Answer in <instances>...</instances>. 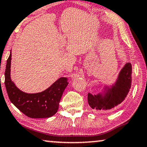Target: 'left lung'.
Listing matches in <instances>:
<instances>
[{"label":"left lung","mask_w":147,"mask_h":147,"mask_svg":"<svg viewBox=\"0 0 147 147\" xmlns=\"http://www.w3.org/2000/svg\"><path fill=\"white\" fill-rule=\"evenodd\" d=\"M132 66L128 62L119 72L118 80L111 88L107 87L105 95H92L88 93V103L91 108L96 110H110L121 103L129 91L132 81ZM107 88V87H106Z\"/></svg>","instance_id":"obj_1"}]
</instances>
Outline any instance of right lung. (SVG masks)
<instances>
[{
	"instance_id": "1",
	"label": "right lung",
	"mask_w": 147,
	"mask_h": 147,
	"mask_svg": "<svg viewBox=\"0 0 147 147\" xmlns=\"http://www.w3.org/2000/svg\"><path fill=\"white\" fill-rule=\"evenodd\" d=\"M12 52L6 62L5 87L11 102L31 118H49L58 111L61 97L68 84L66 78H60L45 91L38 93L24 92L16 86L10 78Z\"/></svg>"
}]
</instances>
